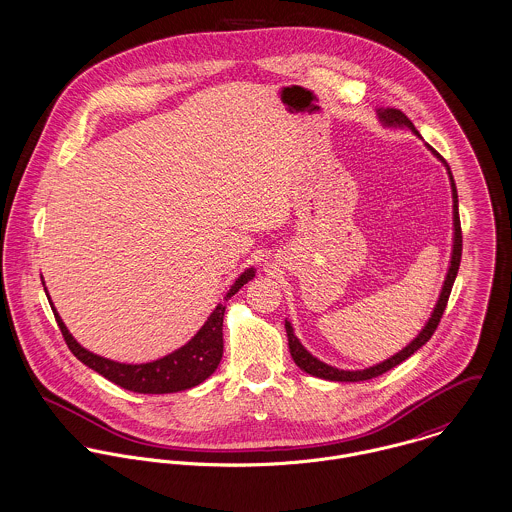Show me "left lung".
I'll list each match as a JSON object with an SVG mask.
<instances>
[{
    "label": "left lung",
    "instance_id": "8db88e82",
    "mask_svg": "<svg viewBox=\"0 0 512 512\" xmlns=\"http://www.w3.org/2000/svg\"><path fill=\"white\" fill-rule=\"evenodd\" d=\"M377 113V119L379 123L385 127V129H407L411 131L413 135H417L419 139H422L419 135V131L415 129V125L409 121V117L405 113H401L399 109H393V107H377L375 109ZM424 146L444 164L446 172H448V178H450V187H452V219H454V236H452V252H450V264H448V272H446V278L442 283V289H440V295H438V301L428 317V321L424 323V326L420 328L419 334L405 346L401 348L397 354L389 356L387 360L379 362V364H373L370 368H364V370H340V368H334L330 364H326L323 360H319L317 356H313L303 344L301 340L295 336L293 332V325L289 319H285V332H287V342H289V352H291V358L293 362L309 375H315V377H321L326 381H366V379H372L377 377L381 373L389 372L391 368L399 366L401 362H405L409 356H413L419 348H422L430 336L434 334L436 326L440 323L442 315H444V309H446V303H448V297H450V291H452V285L456 281L458 276V270H460V260H462V227H460V209H458V189L454 184V176L450 172V166L446 164V160L432 148L424 142Z\"/></svg>",
    "mask_w": 512,
    "mask_h": 512
}]
</instances>
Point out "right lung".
I'll list each match as a JSON object with an SVG mask.
<instances>
[{
    "instance_id": "right-lung-1",
    "label": "right lung",
    "mask_w": 512,
    "mask_h": 512,
    "mask_svg": "<svg viewBox=\"0 0 512 512\" xmlns=\"http://www.w3.org/2000/svg\"><path fill=\"white\" fill-rule=\"evenodd\" d=\"M256 276V268L250 266L246 268L238 278L234 279L231 289L223 297V301L213 309V313L207 317L203 326L187 340L184 346L178 350L146 362V364H123L115 362L109 358H103L99 354H93L88 348H84L64 325L62 317L58 315L48 289V303L52 307V313L56 317V323L62 330V336L72 350V354L92 368L93 372L103 375L105 379L113 381L115 385L135 391V393H146V395H162V393H178L186 391L199 383H203L211 373L215 372L221 364L223 358V319H225V309L227 301L233 297L234 293L246 285L250 279ZM43 279V278H41ZM45 285V279H43Z\"/></svg>"
}]
</instances>
